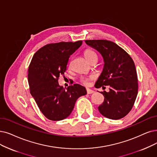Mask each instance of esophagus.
<instances>
[{
    "label": "esophagus",
    "instance_id": "34e87169",
    "mask_svg": "<svg viewBox=\"0 0 157 157\" xmlns=\"http://www.w3.org/2000/svg\"><path fill=\"white\" fill-rule=\"evenodd\" d=\"M94 92H95V91L91 90H90V89H88V88L87 89V94H91V93H93Z\"/></svg>",
    "mask_w": 157,
    "mask_h": 157
}]
</instances>
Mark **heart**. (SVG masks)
I'll return each instance as SVG.
<instances>
[{"mask_svg": "<svg viewBox=\"0 0 157 157\" xmlns=\"http://www.w3.org/2000/svg\"><path fill=\"white\" fill-rule=\"evenodd\" d=\"M84 57H85L86 59L90 63L93 60H98L97 54L95 52H94L92 49H86L84 53ZM80 81L84 85H86V86L89 85V79L88 78H81Z\"/></svg>", "mask_w": 157, "mask_h": 157, "instance_id": "heart-1", "label": "heart"}]
</instances>
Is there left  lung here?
<instances>
[{
    "mask_svg": "<svg viewBox=\"0 0 157 157\" xmlns=\"http://www.w3.org/2000/svg\"><path fill=\"white\" fill-rule=\"evenodd\" d=\"M87 45L102 55L104 66L95 87L105 86L109 91L101 92L104 102L98 106L103 116L118 120L132 109L138 93V78L135 63L129 55L117 44L107 40H87Z\"/></svg>",
    "mask_w": 157,
    "mask_h": 157,
    "instance_id": "8db88e82",
    "label": "left lung"
}]
</instances>
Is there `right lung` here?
Masks as SVG:
<instances>
[{
	"label": "right lung",
	"mask_w": 157,
	"mask_h": 157,
	"mask_svg": "<svg viewBox=\"0 0 157 157\" xmlns=\"http://www.w3.org/2000/svg\"><path fill=\"white\" fill-rule=\"evenodd\" d=\"M82 41L49 44L33 55L28 68L30 93L42 114L49 120L59 121L71 114L76 100L86 95V88L75 84L65 90L58 79L66 70L69 58Z\"/></svg>",
	"instance_id": "right-lung-1"
}]
</instances>
